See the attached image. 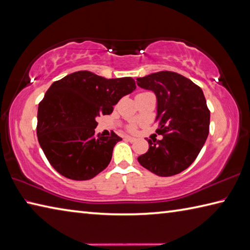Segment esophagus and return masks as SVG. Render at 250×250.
<instances>
[{
	"label": "esophagus",
	"instance_id": "esophagus-1",
	"mask_svg": "<svg viewBox=\"0 0 250 250\" xmlns=\"http://www.w3.org/2000/svg\"><path fill=\"white\" fill-rule=\"evenodd\" d=\"M125 139L127 141H130V143H133V141H135V138L131 137V136H125Z\"/></svg>",
	"mask_w": 250,
	"mask_h": 250
}]
</instances>
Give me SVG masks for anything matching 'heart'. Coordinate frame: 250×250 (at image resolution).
Listing matches in <instances>:
<instances>
[{"mask_svg":"<svg viewBox=\"0 0 250 250\" xmlns=\"http://www.w3.org/2000/svg\"><path fill=\"white\" fill-rule=\"evenodd\" d=\"M131 128H134V127H131Z\"/></svg>","mask_w":250,"mask_h":250,"instance_id":"heart-1","label":"heart"}]
</instances>
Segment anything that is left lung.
Masks as SVG:
<instances>
[{
	"label": "left lung",
	"instance_id": "1",
	"mask_svg": "<svg viewBox=\"0 0 250 250\" xmlns=\"http://www.w3.org/2000/svg\"><path fill=\"white\" fill-rule=\"evenodd\" d=\"M137 84L157 97V133L138 162L159 176H173L195 161L209 135L210 111L201 88L174 72L137 78Z\"/></svg>",
	"mask_w": 250,
	"mask_h": 250
}]
</instances>
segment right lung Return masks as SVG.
Here are the masks:
<instances>
[{
  "label": "right lung",
  "mask_w": 250,
  "mask_h": 250,
  "mask_svg": "<svg viewBox=\"0 0 250 250\" xmlns=\"http://www.w3.org/2000/svg\"><path fill=\"white\" fill-rule=\"evenodd\" d=\"M136 89L133 78L106 79L79 70L54 82L38 107L37 135L50 164L61 175L87 181L102 172L122 140L96 135L97 119L111 114L121 98Z\"/></svg>",
  "instance_id": "add662e5"
}]
</instances>
